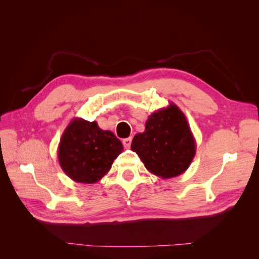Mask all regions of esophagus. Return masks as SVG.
Returning <instances> with one entry per match:
<instances>
[{
	"label": "esophagus",
	"mask_w": 259,
	"mask_h": 259,
	"mask_svg": "<svg viewBox=\"0 0 259 259\" xmlns=\"http://www.w3.org/2000/svg\"><path fill=\"white\" fill-rule=\"evenodd\" d=\"M123 145L125 148H128L131 146V143H132V137H128V138H125L123 139Z\"/></svg>",
	"instance_id": "34e87169"
}]
</instances>
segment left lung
<instances>
[{
	"instance_id": "left-lung-1",
	"label": "left lung",
	"mask_w": 259,
	"mask_h": 259,
	"mask_svg": "<svg viewBox=\"0 0 259 259\" xmlns=\"http://www.w3.org/2000/svg\"><path fill=\"white\" fill-rule=\"evenodd\" d=\"M131 149L150 173L167 179L190 166L197 144L184 112L171 103L149 115L145 132L134 136Z\"/></svg>"
}]
</instances>
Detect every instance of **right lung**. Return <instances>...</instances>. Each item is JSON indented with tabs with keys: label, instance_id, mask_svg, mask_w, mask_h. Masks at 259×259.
Here are the masks:
<instances>
[{
	"label": "right lung",
	"instance_id": "add662e5",
	"mask_svg": "<svg viewBox=\"0 0 259 259\" xmlns=\"http://www.w3.org/2000/svg\"><path fill=\"white\" fill-rule=\"evenodd\" d=\"M122 151L123 145L112 132L101 130L95 121L73 117L62 133L57 156L60 167L73 182L95 184Z\"/></svg>",
	"mask_w": 259,
	"mask_h": 259
}]
</instances>
